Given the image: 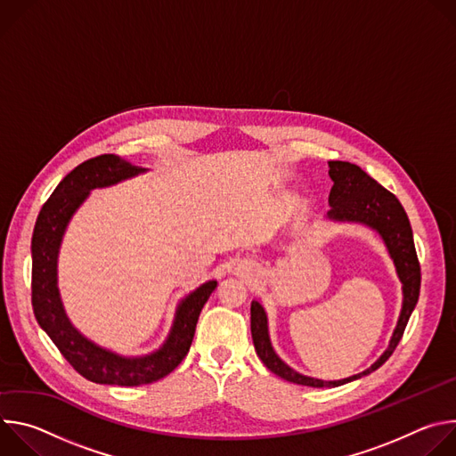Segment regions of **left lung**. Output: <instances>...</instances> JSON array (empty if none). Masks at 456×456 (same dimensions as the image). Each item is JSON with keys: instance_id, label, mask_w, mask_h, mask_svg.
Segmentation results:
<instances>
[{"instance_id": "left-lung-1", "label": "left lung", "mask_w": 456, "mask_h": 456, "mask_svg": "<svg viewBox=\"0 0 456 456\" xmlns=\"http://www.w3.org/2000/svg\"><path fill=\"white\" fill-rule=\"evenodd\" d=\"M329 167H330L329 175L334 185L330 189V197H329L330 211L327 213V216L334 222L362 224L380 234L389 256H392L395 264L399 280L403 283L404 299H403V310L397 321L395 332L386 352L368 370L341 380H321V379L306 377L292 370L289 364H285L276 355L271 345L267 314L262 303L252 301L250 334H252V343L257 357L262 359L264 364L278 377L294 384L312 386V387H336V386L352 382L355 379H361L375 371L377 368H380L389 359V355L395 352L399 341L403 339L406 324L410 321V315L420 294V264H419L415 243H413V231H411L408 215L401 206V202L397 200L395 194L384 189L377 180H373L355 164L332 160L329 162Z\"/></svg>"}]
</instances>
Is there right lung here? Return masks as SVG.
<instances>
[{
	"label": "right lung",
	"instance_id": "right-lung-1",
	"mask_svg": "<svg viewBox=\"0 0 456 456\" xmlns=\"http://www.w3.org/2000/svg\"><path fill=\"white\" fill-rule=\"evenodd\" d=\"M148 169L117 155H99L79 164L64 176L39 211L32 234V308L39 327L48 334L76 371L97 384L142 386L171 373L187 355L199 315L216 289L208 281L185 296L175 314L166 343L153 354L124 357L86 339L70 322L57 289V254L74 213L92 189L108 187Z\"/></svg>",
	"mask_w": 456,
	"mask_h": 456
}]
</instances>
